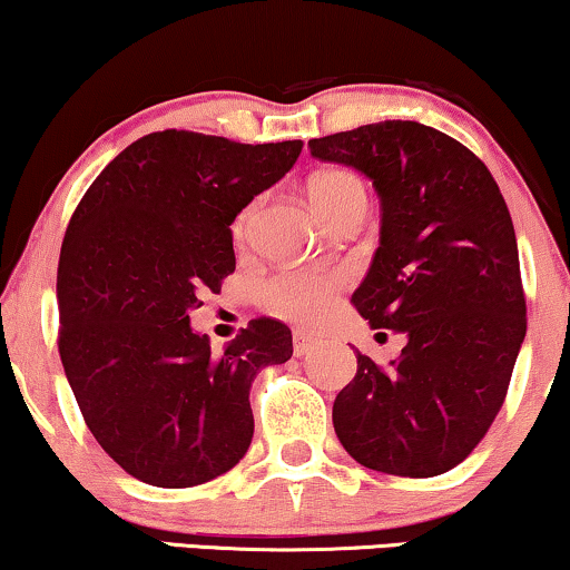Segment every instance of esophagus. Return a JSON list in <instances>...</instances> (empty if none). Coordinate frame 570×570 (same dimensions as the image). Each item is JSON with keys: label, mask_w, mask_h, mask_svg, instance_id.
I'll use <instances>...</instances> for the list:
<instances>
[{"label": "esophagus", "mask_w": 570, "mask_h": 570, "mask_svg": "<svg viewBox=\"0 0 570 570\" xmlns=\"http://www.w3.org/2000/svg\"><path fill=\"white\" fill-rule=\"evenodd\" d=\"M314 347H316V340L311 337V334L295 330V334H293V353H295V355H298V357L308 355Z\"/></svg>", "instance_id": "1"}]
</instances>
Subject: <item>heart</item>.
I'll list each match as a JSON object with an SVG mask.
<instances>
[{
  "label": "heart",
  "instance_id": "obj_1",
  "mask_svg": "<svg viewBox=\"0 0 570 570\" xmlns=\"http://www.w3.org/2000/svg\"><path fill=\"white\" fill-rule=\"evenodd\" d=\"M308 199L316 207V213L330 220L340 209H345L355 202H365V189L361 178L347 174V170H322L311 176ZM254 220V207L244 209L238 215L233 233L236 238H244L248 225ZM334 287L337 279L330 275H316V272H283V275L267 279L262 285V306L275 316L291 318L298 324H316L330 314L334 301Z\"/></svg>",
  "mask_w": 570,
  "mask_h": 570
}]
</instances>
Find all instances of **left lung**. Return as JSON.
Listing matches in <instances>:
<instances>
[{
	"instance_id": "obj_1",
	"label": "left lung",
	"mask_w": 570,
	"mask_h": 570,
	"mask_svg": "<svg viewBox=\"0 0 570 570\" xmlns=\"http://www.w3.org/2000/svg\"><path fill=\"white\" fill-rule=\"evenodd\" d=\"M308 150L376 189L379 248L353 303L373 330L407 337L389 368L355 350L334 433L368 470L449 472L495 420L527 334L503 194L478 155L417 121L365 124L311 139Z\"/></svg>"
}]
</instances>
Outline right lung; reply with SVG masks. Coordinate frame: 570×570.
Listing matches in <instances>:
<instances>
[{"label": "right lung", "instance_id": "1", "mask_svg": "<svg viewBox=\"0 0 570 570\" xmlns=\"http://www.w3.org/2000/svg\"><path fill=\"white\" fill-rule=\"evenodd\" d=\"M301 150V139L155 131L108 163L69 220L57 272L61 365L90 433L147 485H202L252 446L248 389L264 365L291 361L293 334L262 316L213 353L189 311L236 269V215Z\"/></svg>", "mask_w": 570, "mask_h": 570}]
</instances>
